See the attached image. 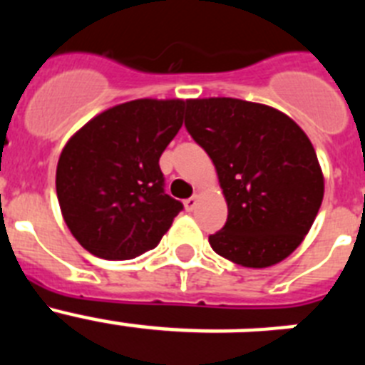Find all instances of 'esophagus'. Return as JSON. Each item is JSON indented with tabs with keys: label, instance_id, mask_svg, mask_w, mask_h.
Listing matches in <instances>:
<instances>
[{
	"label": "esophagus",
	"instance_id": "esophagus-1",
	"mask_svg": "<svg viewBox=\"0 0 365 365\" xmlns=\"http://www.w3.org/2000/svg\"><path fill=\"white\" fill-rule=\"evenodd\" d=\"M197 201H199L197 195H192V197H190V199H186V201H185V208H186V210H188V212L195 210V206H197Z\"/></svg>",
	"mask_w": 365,
	"mask_h": 365
}]
</instances>
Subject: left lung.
<instances>
[{
  "label": "left lung",
  "mask_w": 365,
  "mask_h": 365,
  "mask_svg": "<svg viewBox=\"0 0 365 365\" xmlns=\"http://www.w3.org/2000/svg\"><path fill=\"white\" fill-rule=\"evenodd\" d=\"M185 125L214 163L228 205L210 247L250 269L294 252L324 199L318 157L302 128L278 109L237 98L188 100Z\"/></svg>",
  "instance_id": "left-lung-1"
}]
</instances>
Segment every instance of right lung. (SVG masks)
I'll return each instance as SVG.
<instances>
[{
	"mask_svg": "<svg viewBox=\"0 0 365 365\" xmlns=\"http://www.w3.org/2000/svg\"><path fill=\"white\" fill-rule=\"evenodd\" d=\"M182 100H131L87 122L56 168L71 234L102 259H133L159 245L185 206L164 192L159 159L182 125Z\"/></svg>",
	"mask_w": 365,
	"mask_h": 365,
	"instance_id": "right-lung-1",
	"label": "right lung"
}]
</instances>
